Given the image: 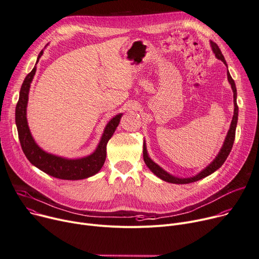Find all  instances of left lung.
Wrapping results in <instances>:
<instances>
[{
	"label": "left lung",
	"instance_id": "1",
	"mask_svg": "<svg viewBox=\"0 0 259 259\" xmlns=\"http://www.w3.org/2000/svg\"><path fill=\"white\" fill-rule=\"evenodd\" d=\"M210 46H211V50L214 54V56L219 59V60H221L226 66V61H225V58L221 52V50L219 49L218 45L210 41ZM227 77H228V82L231 85L232 91H233V104H234V112H233V117H232V121L230 124V128L227 133V136L225 138V141L224 144L220 150V152L218 153V155L215 156L214 160L205 168L203 169L200 173H198L197 175L193 176V177H188V178H180V177H175L171 174H169L168 172H166L164 169H162L160 166L156 165L151 158L149 157L148 153H147V149H146V144L145 141L143 143V158H144V162L146 164V166L150 169V171L155 174L157 177H160L161 180L171 183V184H177V185H184V184H190V183H194L197 181H200L202 178L210 175L211 173H213L215 170H218L220 168L224 162L226 161L227 156L229 155L233 142H234V138H235V128H236V124H237V116H238V107L236 104V88H235V83L233 81V78L231 77L228 69H227Z\"/></svg>",
	"mask_w": 259,
	"mask_h": 259
}]
</instances>
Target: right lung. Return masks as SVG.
I'll return each mask as SVG.
<instances>
[{"instance_id":"1","label":"right lung","mask_w":259,"mask_h":259,"mask_svg":"<svg viewBox=\"0 0 259 259\" xmlns=\"http://www.w3.org/2000/svg\"><path fill=\"white\" fill-rule=\"evenodd\" d=\"M42 54L44 51L39 53L36 64ZM35 72L36 66H34L32 71L26 76L21 88V92H19V98L15 108V123L17 127L18 139L25 155L32 165L40 169L45 173L56 178H60V180H84V178L96 174L102 169L106 161L107 144L116 131L119 122H120L122 114L116 115L109 121L95 151L90 155L82 158H65L48 153L35 143L27 121L29 90Z\"/></svg>"}]
</instances>
